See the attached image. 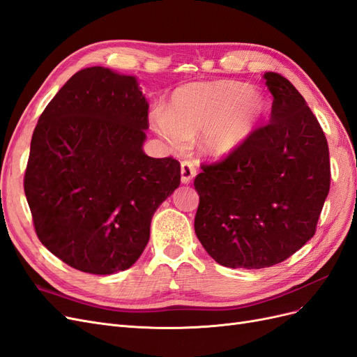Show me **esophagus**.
<instances>
[{"instance_id": "obj_1", "label": "esophagus", "mask_w": 357, "mask_h": 357, "mask_svg": "<svg viewBox=\"0 0 357 357\" xmlns=\"http://www.w3.org/2000/svg\"><path fill=\"white\" fill-rule=\"evenodd\" d=\"M197 174V168H195V164H193L192 160H181V183H185V185H188V183L192 181V178L195 177Z\"/></svg>"}]
</instances>
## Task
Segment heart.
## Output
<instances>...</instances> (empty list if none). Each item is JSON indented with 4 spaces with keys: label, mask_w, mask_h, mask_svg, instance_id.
<instances>
[{
    "label": "heart",
    "mask_w": 357,
    "mask_h": 357,
    "mask_svg": "<svg viewBox=\"0 0 357 357\" xmlns=\"http://www.w3.org/2000/svg\"><path fill=\"white\" fill-rule=\"evenodd\" d=\"M266 112V100L248 84L219 80L181 86L171 96L168 113L156 110L153 122L172 146L204 132L201 147L223 156L238 147Z\"/></svg>",
    "instance_id": "1"
}]
</instances>
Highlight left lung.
Listing matches in <instances>:
<instances>
[{
    "instance_id": "1",
    "label": "left lung",
    "mask_w": 357,
    "mask_h": 357,
    "mask_svg": "<svg viewBox=\"0 0 357 357\" xmlns=\"http://www.w3.org/2000/svg\"><path fill=\"white\" fill-rule=\"evenodd\" d=\"M271 119L195 177V232L215 262L259 269L286 261L316 234L331 188L326 137L294 84L265 73Z\"/></svg>"
}]
</instances>
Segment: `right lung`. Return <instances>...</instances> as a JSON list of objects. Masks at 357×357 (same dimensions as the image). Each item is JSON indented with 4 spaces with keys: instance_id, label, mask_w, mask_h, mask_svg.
Masks as SVG:
<instances>
[{
    "instance_id": "add662e5",
    "label": "right lung",
    "mask_w": 357,
    "mask_h": 357,
    "mask_svg": "<svg viewBox=\"0 0 357 357\" xmlns=\"http://www.w3.org/2000/svg\"><path fill=\"white\" fill-rule=\"evenodd\" d=\"M149 104L132 75L91 67L53 96L31 139L24 189L41 244L83 273L125 271L180 185V162L143 152Z\"/></svg>"
}]
</instances>
